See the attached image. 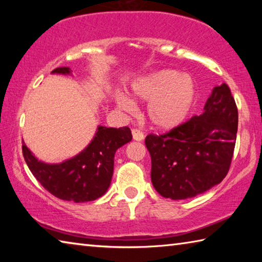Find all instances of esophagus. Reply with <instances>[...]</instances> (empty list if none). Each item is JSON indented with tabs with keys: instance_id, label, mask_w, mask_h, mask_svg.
Wrapping results in <instances>:
<instances>
[{
	"instance_id": "obj_1",
	"label": "esophagus",
	"mask_w": 262,
	"mask_h": 262,
	"mask_svg": "<svg viewBox=\"0 0 262 262\" xmlns=\"http://www.w3.org/2000/svg\"><path fill=\"white\" fill-rule=\"evenodd\" d=\"M132 134H133V139H134L135 141H143L144 140L143 132L137 129V128H134V129L132 130Z\"/></svg>"
}]
</instances>
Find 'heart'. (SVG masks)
<instances>
[{
    "label": "heart",
    "mask_w": 262,
    "mask_h": 262,
    "mask_svg": "<svg viewBox=\"0 0 262 262\" xmlns=\"http://www.w3.org/2000/svg\"><path fill=\"white\" fill-rule=\"evenodd\" d=\"M130 91L134 98L149 101L148 119L159 129H172L181 125L195 99L192 78L170 69L159 70L136 79ZM115 101L125 112H134V103L128 97L118 95Z\"/></svg>",
    "instance_id": "b5f03b06"
}]
</instances>
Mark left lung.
<instances>
[{
    "label": "left lung",
    "instance_id": "obj_1",
    "mask_svg": "<svg viewBox=\"0 0 262 262\" xmlns=\"http://www.w3.org/2000/svg\"><path fill=\"white\" fill-rule=\"evenodd\" d=\"M238 110L229 86L212 89L203 113L166 134L145 137L151 183L164 198L185 200L220 184L236 144Z\"/></svg>",
    "mask_w": 262,
    "mask_h": 262
}]
</instances>
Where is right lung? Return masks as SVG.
Wrapping results in <instances>:
<instances>
[{"label":"right lung","instance_id":"obj_1","mask_svg":"<svg viewBox=\"0 0 262 262\" xmlns=\"http://www.w3.org/2000/svg\"><path fill=\"white\" fill-rule=\"evenodd\" d=\"M52 74L70 75L72 70L61 67ZM132 139L128 127L98 126L81 152L56 164L39 161L24 142L21 149L30 171L45 189L61 200L79 203L94 201L106 193L112 180L115 151Z\"/></svg>","mask_w":262,"mask_h":262}]
</instances>
